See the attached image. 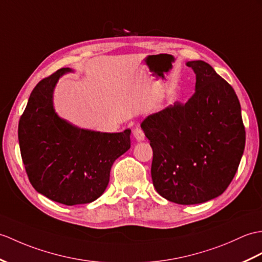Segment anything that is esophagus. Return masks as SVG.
Listing matches in <instances>:
<instances>
[{
  "mask_svg": "<svg viewBox=\"0 0 262 262\" xmlns=\"http://www.w3.org/2000/svg\"><path fill=\"white\" fill-rule=\"evenodd\" d=\"M133 134H134V137H135V139H136L137 142L144 141L145 135H144V132L141 128H135V129H134Z\"/></svg>",
  "mask_w": 262,
  "mask_h": 262,
  "instance_id": "obj_1",
  "label": "esophagus"
}]
</instances>
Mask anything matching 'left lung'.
<instances>
[{"label":"left lung","mask_w":262,"mask_h":262,"mask_svg":"<svg viewBox=\"0 0 262 262\" xmlns=\"http://www.w3.org/2000/svg\"><path fill=\"white\" fill-rule=\"evenodd\" d=\"M196 77L185 105L175 102L141 124L153 148L151 180L171 202L190 205L215 199L233 180L246 130L233 88L202 60L187 61Z\"/></svg>","instance_id":"1"}]
</instances>
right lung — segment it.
<instances>
[{
	"mask_svg": "<svg viewBox=\"0 0 262 262\" xmlns=\"http://www.w3.org/2000/svg\"><path fill=\"white\" fill-rule=\"evenodd\" d=\"M59 69L32 90L19 121V144L29 180L36 192L54 202H94L105 192L114 162L130 148V129L100 133L84 129L54 111L59 79L72 72Z\"/></svg>",
	"mask_w": 262,
	"mask_h": 262,
	"instance_id": "1",
	"label": "right lung"
}]
</instances>
